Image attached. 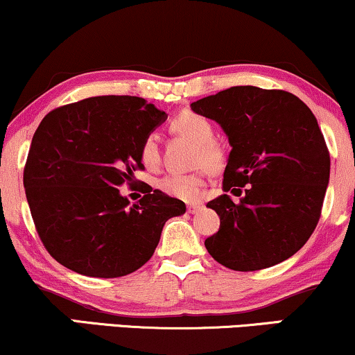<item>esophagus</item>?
Returning <instances> with one entry per match:
<instances>
[{"label": "esophagus", "mask_w": 355, "mask_h": 355, "mask_svg": "<svg viewBox=\"0 0 355 355\" xmlns=\"http://www.w3.org/2000/svg\"><path fill=\"white\" fill-rule=\"evenodd\" d=\"M187 209H188V213H191V214H195V213H198V211L201 209V205H188L187 206Z\"/></svg>", "instance_id": "34e87169"}]
</instances>
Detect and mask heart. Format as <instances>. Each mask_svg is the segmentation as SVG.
Here are the masks:
<instances>
[{
  "label": "heart",
  "instance_id": "1",
  "mask_svg": "<svg viewBox=\"0 0 355 355\" xmlns=\"http://www.w3.org/2000/svg\"><path fill=\"white\" fill-rule=\"evenodd\" d=\"M170 129L195 144L191 160L195 167H203L209 173H219L226 167L227 152L221 142L214 139V125L206 116L190 110L182 111L170 121ZM139 154L146 167L154 168L159 165L160 147L155 134L146 136ZM157 188L172 198L196 201L205 188L203 173H167L157 180Z\"/></svg>",
  "mask_w": 355,
  "mask_h": 355
}]
</instances>
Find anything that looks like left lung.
<instances>
[{
    "instance_id": "left-lung-1",
    "label": "left lung",
    "mask_w": 355,
    "mask_h": 355,
    "mask_svg": "<svg viewBox=\"0 0 355 355\" xmlns=\"http://www.w3.org/2000/svg\"><path fill=\"white\" fill-rule=\"evenodd\" d=\"M191 110L227 134L223 188L243 195L234 203L224 193L206 205L221 221L205 241L211 257L254 272L297 254L320 221L329 183V150L311 110L284 89L250 85L201 98Z\"/></svg>"
}]
</instances>
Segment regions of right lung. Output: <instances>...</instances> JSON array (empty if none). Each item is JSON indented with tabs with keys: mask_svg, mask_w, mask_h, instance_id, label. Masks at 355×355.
<instances>
[{
	"mask_svg": "<svg viewBox=\"0 0 355 355\" xmlns=\"http://www.w3.org/2000/svg\"><path fill=\"white\" fill-rule=\"evenodd\" d=\"M165 119L144 98L111 95L55 107L40 121L24 188L35 231L58 263L116 278L154 255L165 221L185 213V203L144 183L131 206L118 188L136 185L142 141Z\"/></svg>",
	"mask_w": 355,
	"mask_h": 355,
	"instance_id": "obj_1",
	"label": "right lung"
}]
</instances>
